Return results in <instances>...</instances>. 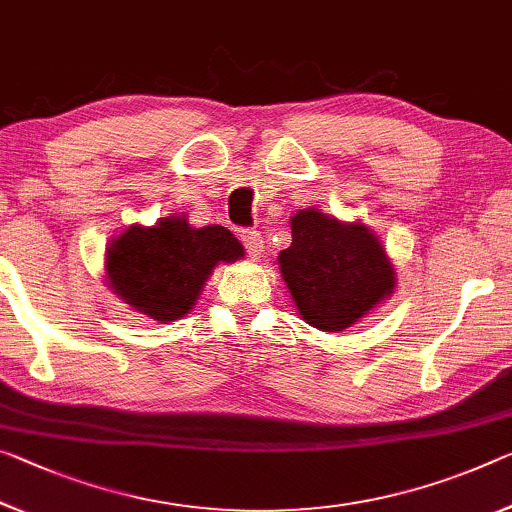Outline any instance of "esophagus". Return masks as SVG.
<instances>
[{
  "label": "esophagus",
  "mask_w": 512,
  "mask_h": 512,
  "mask_svg": "<svg viewBox=\"0 0 512 512\" xmlns=\"http://www.w3.org/2000/svg\"><path fill=\"white\" fill-rule=\"evenodd\" d=\"M243 246H246V253L250 259H259L264 253V239L259 232H243L241 234Z\"/></svg>",
  "instance_id": "esophagus-1"
}]
</instances>
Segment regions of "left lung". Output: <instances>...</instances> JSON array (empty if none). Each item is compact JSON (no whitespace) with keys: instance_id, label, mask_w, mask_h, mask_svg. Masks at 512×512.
I'll return each instance as SVG.
<instances>
[{"instance_id":"left-lung-1","label":"left lung","mask_w":512,"mask_h":512,"mask_svg":"<svg viewBox=\"0 0 512 512\" xmlns=\"http://www.w3.org/2000/svg\"><path fill=\"white\" fill-rule=\"evenodd\" d=\"M278 266L300 319L323 332L351 328L396 289V269L376 232L316 207L291 216V246Z\"/></svg>"}]
</instances>
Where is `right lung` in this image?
<instances>
[{
    "label": "right lung",
    "mask_w": 512,
    "mask_h": 512,
    "mask_svg": "<svg viewBox=\"0 0 512 512\" xmlns=\"http://www.w3.org/2000/svg\"><path fill=\"white\" fill-rule=\"evenodd\" d=\"M239 239L223 225L193 227L182 216L129 225L104 255V280L129 310L168 323L186 316L218 264L243 259Z\"/></svg>",
    "instance_id": "obj_1"
}]
</instances>
